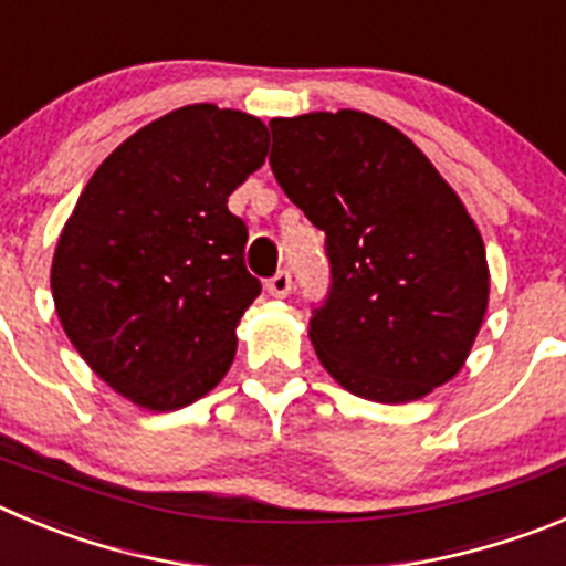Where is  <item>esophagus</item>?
Masks as SVG:
<instances>
[{
  "mask_svg": "<svg viewBox=\"0 0 566 566\" xmlns=\"http://www.w3.org/2000/svg\"><path fill=\"white\" fill-rule=\"evenodd\" d=\"M266 289L272 297H286V294H292V274L277 272L274 277H269Z\"/></svg>",
  "mask_w": 566,
  "mask_h": 566,
  "instance_id": "obj_1",
  "label": "esophagus"
}]
</instances>
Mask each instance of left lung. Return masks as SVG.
Wrapping results in <instances>:
<instances>
[{
    "mask_svg": "<svg viewBox=\"0 0 566 566\" xmlns=\"http://www.w3.org/2000/svg\"><path fill=\"white\" fill-rule=\"evenodd\" d=\"M269 128L274 179L325 232L331 286L308 331L325 370L378 403L446 385L489 308L485 247L463 201L412 139L365 112Z\"/></svg>",
    "mask_w": 566,
    "mask_h": 566,
    "instance_id": "obj_1",
    "label": "left lung"
}]
</instances>
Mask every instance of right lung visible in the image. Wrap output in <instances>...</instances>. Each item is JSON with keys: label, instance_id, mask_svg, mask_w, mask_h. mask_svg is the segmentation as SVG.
Instances as JSON below:
<instances>
[{"label": "right lung", "instance_id": "obj_1", "mask_svg": "<svg viewBox=\"0 0 566 566\" xmlns=\"http://www.w3.org/2000/svg\"><path fill=\"white\" fill-rule=\"evenodd\" d=\"M266 154L258 117L196 103L132 134L83 188L55 247V311L128 401L170 412L230 370L261 280L247 272L249 232L227 199Z\"/></svg>", "mask_w": 566, "mask_h": 566}]
</instances>
